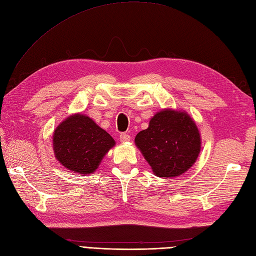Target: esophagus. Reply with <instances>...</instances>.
Segmentation results:
<instances>
[{"label": "esophagus", "mask_w": 256, "mask_h": 256, "mask_svg": "<svg viewBox=\"0 0 256 256\" xmlns=\"http://www.w3.org/2000/svg\"><path fill=\"white\" fill-rule=\"evenodd\" d=\"M119 139H120L121 142H128V141L130 140V135H128L126 133H122V134H120Z\"/></svg>", "instance_id": "obj_1"}]
</instances>
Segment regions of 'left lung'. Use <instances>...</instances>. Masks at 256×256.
Wrapping results in <instances>:
<instances>
[{"instance_id":"1","label":"left lung","mask_w":256,"mask_h":256,"mask_svg":"<svg viewBox=\"0 0 256 256\" xmlns=\"http://www.w3.org/2000/svg\"><path fill=\"white\" fill-rule=\"evenodd\" d=\"M135 144L157 177L180 176L200 156L202 136L195 121L184 110L164 108L139 132Z\"/></svg>"}]
</instances>
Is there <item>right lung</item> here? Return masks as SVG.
Instances as JSON below:
<instances>
[{
  "label": "right lung",
  "mask_w": 256,
  "mask_h": 256,
  "mask_svg": "<svg viewBox=\"0 0 256 256\" xmlns=\"http://www.w3.org/2000/svg\"><path fill=\"white\" fill-rule=\"evenodd\" d=\"M115 144V140L106 130L81 112L64 119L52 135L56 160L70 172L81 175L96 171L103 157Z\"/></svg>",
  "instance_id": "1"
}]
</instances>
